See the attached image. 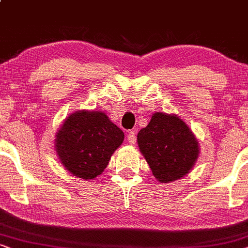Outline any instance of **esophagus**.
Instances as JSON below:
<instances>
[{"instance_id":"esophagus-1","label":"esophagus","mask_w":248,"mask_h":248,"mask_svg":"<svg viewBox=\"0 0 248 248\" xmlns=\"http://www.w3.org/2000/svg\"><path fill=\"white\" fill-rule=\"evenodd\" d=\"M127 139H128L129 144H131V145L136 144V140H137V138H136V132H135V130H131V131L128 132Z\"/></svg>"}]
</instances>
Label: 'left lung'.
I'll return each instance as SVG.
<instances>
[{"mask_svg":"<svg viewBox=\"0 0 248 248\" xmlns=\"http://www.w3.org/2000/svg\"><path fill=\"white\" fill-rule=\"evenodd\" d=\"M137 141L153 175L162 183L186 176L200 152L193 132L175 114L155 112L138 132Z\"/></svg>","mask_w":248,"mask_h":248,"instance_id":"1","label":"left lung"}]
</instances>
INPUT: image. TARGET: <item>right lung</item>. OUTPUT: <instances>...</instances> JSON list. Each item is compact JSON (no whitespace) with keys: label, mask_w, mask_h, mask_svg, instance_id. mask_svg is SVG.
Returning a JSON list of instances; mask_svg holds the SVG:
<instances>
[{"label":"right lung","mask_w":248,"mask_h":248,"mask_svg":"<svg viewBox=\"0 0 248 248\" xmlns=\"http://www.w3.org/2000/svg\"><path fill=\"white\" fill-rule=\"evenodd\" d=\"M124 139V131L106 113L82 110L66 118L56 134L55 148L73 175L93 180L102 174Z\"/></svg>","instance_id":"right-lung-1"}]
</instances>
